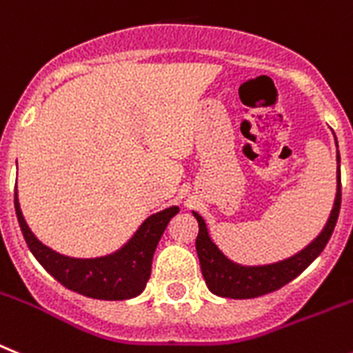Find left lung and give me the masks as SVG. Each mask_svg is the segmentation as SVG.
<instances>
[{"mask_svg": "<svg viewBox=\"0 0 353 353\" xmlns=\"http://www.w3.org/2000/svg\"><path fill=\"white\" fill-rule=\"evenodd\" d=\"M336 159L337 163L341 159L339 150H337ZM339 208H341V181H339V165H337L336 201H334L330 217H328L321 233L309 245H305L300 253L292 254L285 260H280V262L265 263V265H242V263H236L228 259L226 254L219 250L217 244L212 241L204 219L197 212H192L199 222L195 250H197V256H199L204 282L213 294L222 296V298H233V300L259 298L262 294L276 291L291 280H294L296 276H300L301 272L309 268L310 263L318 259L319 253L325 250V245L330 241L334 228H336Z\"/></svg>", "mask_w": 353, "mask_h": 353, "instance_id": "1", "label": "left lung"}]
</instances>
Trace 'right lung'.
Segmentation results:
<instances>
[{"mask_svg": "<svg viewBox=\"0 0 353 353\" xmlns=\"http://www.w3.org/2000/svg\"><path fill=\"white\" fill-rule=\"evenodd\" d=\"M14 206L19 228L37 262L57 282L70 291L97 300H131L141 294L150 278L154 251L158 248L168 222L179 213L177 206L154 213L145 219L134 235L118 251L99 259H71L44 245L26 224L17 201V186L14 190Z\"/></svg>", "mask_w": 353, "mask_h": 353, "instance_id": "1", "label": "right lung"}]
</instances>
